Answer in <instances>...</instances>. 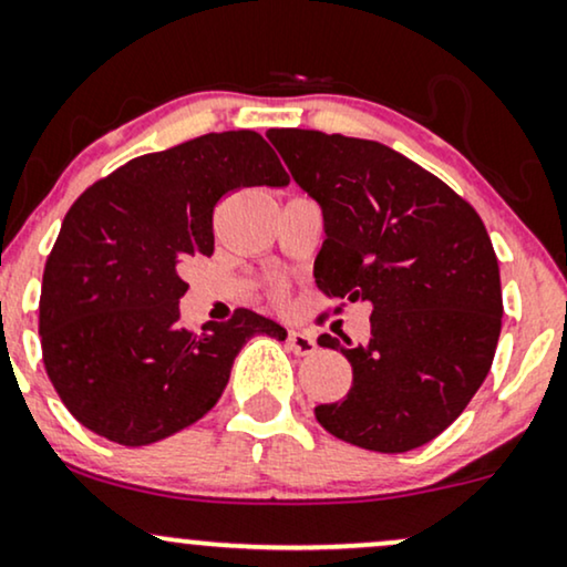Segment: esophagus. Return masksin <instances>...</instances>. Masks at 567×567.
<instances>
[{"label": "esophagus", "mask_w": 567, "mask_h": 567, "mask_svg": "<svg viewBox=\"0 0 567 567\" xmlns=\"http://www.w3.org/2000/svg\"><path fill=\"white\" fill-rule=\"evenodd\" d=\"M288 346L296 355L317 353V340H313V337L308 332H298V329H290V332H288Z\"/></svg>", "instance_id": "esophagus-1"}]
</instances>
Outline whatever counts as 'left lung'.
I'll return each mask as SVG.
<instances>
[{
	"mask_svg": "<svg viewBox=\"0 0 567 567\" xmlns=\"http://www.w3.org/2000/svg\"><path fill=\"white\" fill-rule=\"evenodd\" d=\"M267 135L324 212L317 288L371 303L369 346L319 337L348 358L353 386L340 403L317 405V421L374 453L432 442L489 374L503 329L499 267L482 217L384 143L298 127Z\"/></svg>",
	"mask_w": 567,
	"mask_h": 567,
	"instance_id": "8db88e82",
	"label": "left lung"
}]
</instances>
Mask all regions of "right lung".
Masks as SVG:
<instances>
[{
	"mask_svg": "<svg viewBox=\"0 0 567 567\" xmlns=\"http://www.w3.org/2000/svg\"><path fill=\"white\" fill-rule=\"evenodd\" d=\"M254 131L206 133L135 156L70 206L41 282L44 369L91 432L141 447L217 405L235 355L285 329L248 308L200 332L181 327L183 269L214 254V206L250 185H288Z\"/></svg>",
	"mask_w": 567,
	"mask_h": 567,
	"instance_id": "1",
	"label": "right lung"
}]
</instances>
